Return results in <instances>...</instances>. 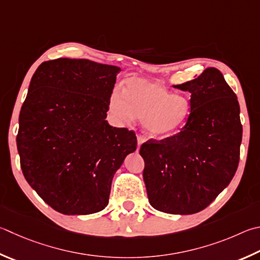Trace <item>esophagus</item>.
<instances>
[{
  "label": "esophagus",
  "instance_id": "34e87169",
  "mask_svg": "<svg viewBox=\"0 0 260 260\" xmlns=\"http://www.w3.org/2000/svg\"><path fill=\"white\" fill-rule=\"evenodd\" d=\"M144 143V138L142 135H138V146L140 148L141 145Z\"/></svg>",
  "mask_w": 260,
  "mask_h": 260
}]
</instances>
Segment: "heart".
<instances>
[{
	"label": "heart",
	"instance_id": "1",
	"mask_svg": "<svg viewBox=\"0 0 260 260\" xmlns=\"http://www.w3.org/2000/svg\"><path fill=\"white\" fill-rule=\"evenodd\" d=\"M109 110L120 122L139 118L146 134L161 139L186 124L191 115V102L186 96L173 94L158 83L133 77L125 82L124 93L112 91Z\"/></svg>",
	"mask_w": 260,
	"mask_h": 260
}]
</instances>
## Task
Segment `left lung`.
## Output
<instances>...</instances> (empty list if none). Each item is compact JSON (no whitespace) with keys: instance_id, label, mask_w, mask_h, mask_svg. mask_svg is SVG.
I'll use <instances>...</instances> for the list:
<instances>
[{"instance_id":"obj_1","label":"left lung","mask_w":260,"mask_h":260,"mask_svg":"<svg viewBox=\"0 0 260 260\" xmlns=\"http://www.w3.org/2000/svg\"><path fill=\"white\" fill-rule=\"evenodd\" d=\"M175 88L191 93V115L181 133L142 144L150 205L174 215L204 210L238 169L242 125L238 98L218 69Z\"/></svg>"}]
</instances>
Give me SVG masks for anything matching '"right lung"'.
<instances>
[{"label":"right lung","mask_w":260,"mask_h":260,"mask_svg":"<svg viewBox=\"0 0 260 260\" xmlns=\"http://www.w3.org/2000/svg\"><path fill=\"white\" fill-rule=\"evenodd\" d=\"M119 72L87 59L60 58L32 75L17 148L28 184L61 214L105 209L115 173L138 146L134 132L106 120Z\"/></svg>","instance_id":"right-lung-1"}]
</instances>
